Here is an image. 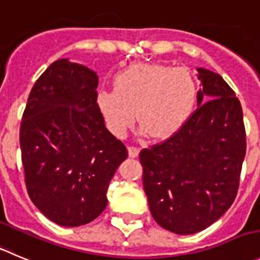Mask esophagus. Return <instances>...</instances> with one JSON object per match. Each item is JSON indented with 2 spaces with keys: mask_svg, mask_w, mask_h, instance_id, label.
<instances>
[{
  "mask_svg": "<svg viewBox=\"0 0 260 260\" xmlns=\"http://www.w3.org/2000/svg\"><path fill=\"white\" fill-rule=\"evenodd\" d=\"M138 152H140V149H138V147L128 146V155H129L131 157H137Z\"/></svg>",
  "mask_w": 260,
  "mask_h": 260,
  "instance_id": "obj_1",
  "label": "esophagus"
}]
</instances>
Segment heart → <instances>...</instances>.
Listing matches in <instances>:
<instances>
[{
    "mask_svg": "<svg viewBox=\"0 0 260 260\" xmlns=\"http://www.w3.org/2000/svg\"><path fill=\"white\" fill-rule=\"evenodd\" d=\"M196 82L182 68L133 64L118 73L114 89L100 91L97 108L109 131L122 138L136 120L155 140L176 135L185 124L196 100Z\"/></svg>",
    "mask_w": 260,
    "mask_h": 260,
    "instance_id": "b5f03b06",
    "label": "heart"
}]
</instances>
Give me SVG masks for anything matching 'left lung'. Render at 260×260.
Returning <instances> with one entry per match:
<instances>
[{
	"instance_id": "1",
	"label": "left lung",
	"mask_w": 260,
	"mask_h": 260,
	"mask_svg": "<svg viewBox=\"0 0 260 260\" xmlns=\"http://www.w3.org/2000/svg\"><path fill=\"white\" fill-rule=\"evenodd\" d=\"M198 72V109L176 135L140 152L152 218L177 235L203 231L229 210L246 152L234 89L217 73Z\"/></svg>"
}]
</instances>
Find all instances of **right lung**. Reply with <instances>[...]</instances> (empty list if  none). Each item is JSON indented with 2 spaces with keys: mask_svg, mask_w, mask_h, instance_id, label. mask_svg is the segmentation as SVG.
I'll list each match as a JSON object with an SVG mask.
<instances>
[{
  "mask_svg": "<svg viewBox=\"0 0 260 260\" xmlns=\"http://www.w3.org/2000/svg\"><path fill=\"white\" fill-rule=\"evenodd\" d=\"M99 77L68 59L52 62L29 93L20 125L28 195L64 227L96 219L109 183L128 151L106 129L97 108Z\"/></svg>",
  "mask_w": 260,
  "mask_h": 260,
  "instance_id": "right-lung-1",
  "label": "right lung"
}]
</instances>
